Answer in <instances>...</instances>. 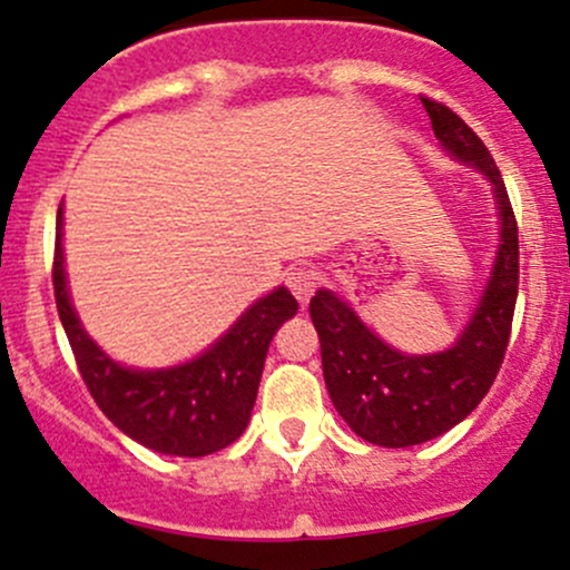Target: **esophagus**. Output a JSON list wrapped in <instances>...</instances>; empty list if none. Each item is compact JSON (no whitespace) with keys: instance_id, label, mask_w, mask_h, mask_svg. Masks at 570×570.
<instances>
[{"instance_id":"1","label":"esophagus","mask_w":570,"mask_h":570,"mask_svg":"<svg viewBox=\"0 0 570 570\" xmlns=\"http://www.w3.org/2000/svg\"><path fill=\"white\" fill-rule=\"evenodd\" d=\"M286 286H289L292 295L297 297V303H303V306H306V303L312 301L314 292H317L320 275L314 273L312 267H297L286 275Z\"/></svg>"}]
</instances>
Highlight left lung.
<instances>
[{"label": "left lung", "mask_w": 570, "mask_h": 570, "mask_svg": "<svg viewBox=\"0 0 570 570\" xmlns=\"http://www.w3.org/2000/svg\"><path fill=\"white\" fill-rule=\"evenodd\" d=\"M422 105L446 154L493 184L502 237L474 317L455 347L405 355L377 338L333 292L320 289L308 306L320 336L322 375L338 416L355 435L392 450L444 435L480 405L502 366L519 297V226L491 151L450 107L428 96Z\"/></svg>", "instance_id": "8db88e82"}]
</instances>
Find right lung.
Segmentation results:
<instances>
[{"mask_svg": "<svg viewBox=\"0 0 570 570\" xmlns=\"http://www.w3.org/2000/svg\"><path fill=\"white\" fill-rule=\"evenodd\" d=\"M62 206L57 209V243L51 284L57 314L71 342L82 381L96 405L137 444L163 455L200 458L245 433L262 381L264 358L275 331L297 314V301L278 286L256 301L226 336L204 355L170 370H129L101 353L71 306L62 267Z\"/></svg>", "mask_w": 570, "mask_h": 570, "instance_id": "right-lung-1", "label": "right lung"}]
</instances>
